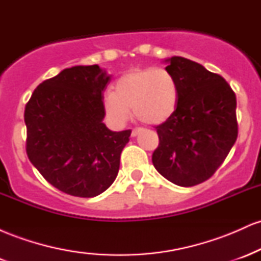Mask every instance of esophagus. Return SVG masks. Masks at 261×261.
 I'll return each instance as SVG.
<instances>
[{"label": "esophagus", "instance_id": "1", "mask_svg": "<svg viewBox=\"0 0 261 261\" xmlns=\"http://www.w3.org/2000/svg\"><path fill=\"white\" fill-rule=\"evenodd\" d=\"M141 133H142V128H134V130L131 131V136H133V137H136L137 135L141 134Z\"/></svg>", "mask_w": 261, "mask_h": 261}]
</instances>
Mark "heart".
I'll return each instance as SVG.
<instances>
[{"mask_svg": "<svg viewBox=\"0 0 261 261\" xmlns=\"http://www.w3.org/2000/svg\"><path fill=\"white\" fill-rule=\"evenodd\" d=\"M179 103V86L166 68H135L115 82L114 92L104 97L108 118L115 124H125L131 109L139 120L148 125L167 121Z\"/></svg>", "mask_w": 261, "mask_h": 261, "instance_id": "1", "label": "heart"}]
</instances>
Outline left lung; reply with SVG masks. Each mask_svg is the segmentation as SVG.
I'll use <instances>...</instances> for the list:
<instances>
[{
  "label": "left lung",
  "instance_id": "1",
  "mask_svg": "<svg viewBox=\"0 0 261 261\" xmlns=\"http://www.w3.org/2000/svg\"><path fill=\"white\" fill-rule=\"evenodd\" d=\"M179 86V103L158 125L160 145L152 154L158 173L179 187L207 180L226 160L238 136L236 94L220 74L181 56L168 60Z\"/></svg>",
  "mask_w": 261,
  "mask_h": 261
}]
</instances>
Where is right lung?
Instances as JSON below:
<instances>
[{"mask_svg": "<svg viewBox=\"0 0 261 261\" xmlns=\"http://www.w3.org/2000/svg\"><path fill=\"white\" fill-rule=\"evenodd\" d=\"M110 76L98 65L73 66L44 81L25 106L27 154L53 187L94 197L115 180L131 130L103 122Z\"/></svg>", "mask_w": 261, "mask_h": 261, "instance_id": "right-lung-1", "label": "right lung"}]
</instances>
